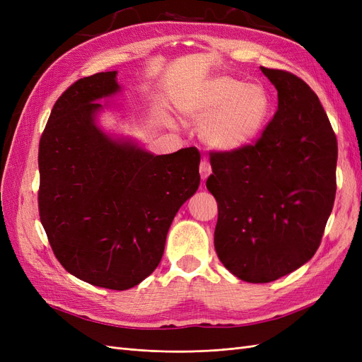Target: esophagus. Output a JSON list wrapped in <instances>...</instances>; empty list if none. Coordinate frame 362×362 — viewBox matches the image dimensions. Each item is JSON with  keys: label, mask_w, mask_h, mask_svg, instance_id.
<instances>
[{"label": "esophagus", "mask_w": 362, "mask_h": 362, "mask_svg": "<svg viewBox=\"0 0 362 362\" xmlns=\"http://www.w3.org/2000/svg\"><path fill=\"white\" fill-rule=\"evenodd\" d=\"M199 172H201V178L205 181L208 177H210L211 173V164L208 163L206 160L201 161V166H199Z\"/></svg>", "instance_id": "esophagus-1"}]
</instances>
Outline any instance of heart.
I'll use <instances>...</instances> for the list:
<instances>
[{
    "instance_id": "b5f03b06",
    "label": "heart",
    "mask_w": 362,
    "mask_h": 362,
    "mask_svg": "<svg viewBox=\"0 0 362 362\" xmlns=\"http://www.w3.org/2000/svg\"><path fill=\"white\" fill-rule=\"evenodd\" d=\"M178 110L201 122L199 136L216 151L233 152L254 141L272 113V98L264 86L216 75L181 96Z\"/></svg>"
}]
</instances>
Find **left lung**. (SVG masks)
<instances>
[{"label": "left lung", "instance_id": "left-lung-1", "mask_svg": "<svg viewBox=\"0 0 362 362\" xmlns=\"http://www.w3.org/2000/svg\"><path fill=\"white\" fill-rule=\"evenodd\" d=\"M278 112L255 145L213 152L206 180L218 208L214 247L238 279L266 284L308 262L335 199L337 137L299 76L261 66Z\"/></svg>", "mask_w": 362, "mask_h": 362}]
</instances>
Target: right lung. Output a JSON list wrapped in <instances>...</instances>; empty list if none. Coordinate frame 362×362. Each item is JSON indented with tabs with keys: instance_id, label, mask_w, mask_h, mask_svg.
<instances>
[{
	"instance_id": "1",
	"label": "right lung",
	"mask_w": 362,
	"mask_h": 362,
	"mask_svg": "<svg viewBox=\"0 0 362 362\" xmlns=\"http://www.w3.org/2000/svg\"><path fill=\"white\" fill-rule=\"evenodd\" d=\"M117 72L74 83L54 104L39 144V214L71 275L128 290L154 272L181 205L199 187L196 148L154 156L104 131L101 104L122 90Z\"/></svg>"
}]
</instances>
